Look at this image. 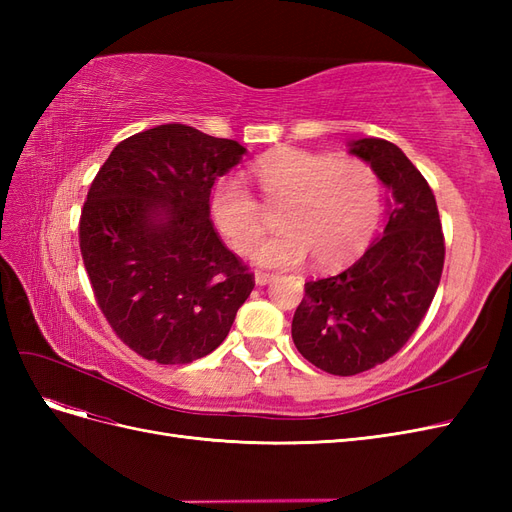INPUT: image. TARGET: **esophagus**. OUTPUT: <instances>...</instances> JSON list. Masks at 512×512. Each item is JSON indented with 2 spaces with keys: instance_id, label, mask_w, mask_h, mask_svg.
<instances>
[{
  "instance_id": "obj_1",
  "label": "esophagus",
  "mask_w": 512,
  "mask_h": 512,
  "mask_svg": "<svg viewBox=\"0 0 512 512\" xmlns=\"http://www.w3.org/2000/svg\"><path fill=\"white\" fill-rule=\"evenodd\" d=\"M273 280H275V275H273V273L256 271V275H254V282H256V286H267V284H271Z\"/></svg>"
}]
</instances>
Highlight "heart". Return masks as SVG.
Here are the masks:
<instances>
[{
  "instance_id": "obj_1",
  "label": "heart",
  "mask_w": 512,
  "mask_h": 512,
  "mask_svg": "<svg viewBox=\"0 0 512 512\" xmlns=\"http://www.w3.org/2000/svg\"><path fill=\"white\" fill-rule=\"evenodd\" d=\"M269 207H284V232L262 243L254 260L262 267L292 269L314 256L322 269L359 258L376 235L382 215V183L361 160L333 153L277 147L254 164ZM211 218L237 252L247 254L267 230V215L241 175L218 179L211 190Z\"/></svg>"
}]
</instances>
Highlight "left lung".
Returning <instances> with one entry per match:
<instances>
[{"label": "left lung", "instance_id": "1", "mask_svg": "<svg viewBox=\"0 0 512 512\" xmlns=\"http://www.w3.org/2000/svg\"><path fill=\"white\" fill-rule=\"evenodd\" d=\"M352 156L389 188L382 237L342 273L305 284L292 342L333 376H354L391 359L418 329L438 290L444 237L438 205L406 153L384 138H356Z\"/></svg>", "mask_w": 512, "mask_h": 512}]
</instances>
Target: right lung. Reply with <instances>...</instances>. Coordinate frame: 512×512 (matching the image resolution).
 Wrapping results in <instances>:
<instances>
[{
	"instance_id": "add662e5",
	"label": "right lung",
	"mask_w": 512,
	"mask_h": 512,
	"mask_svg": "<svg viewBox=\"0 0 512 512\" xmlns=\"http://www.w3.org/2000/svg\"><path fill=\"white\" fill-rule=\"evenodd\" d=\"M247 149L183 123L121 141L91 183L79 241L104 318L147 361L218 348L254 277L209 220L213 183Z\"/></svg>"
}]
</instances>
